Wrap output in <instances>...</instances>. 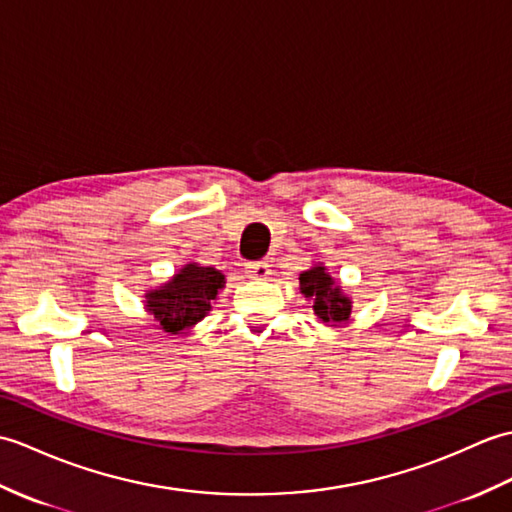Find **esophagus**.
Segmentation results:
<instances>
[{
  "label": "esophagus",
  "mask_w": 512,
  "mask_h": 512,
  "mask_svg": "<svg viewBox=\"0 0 512 512\" xmlns=\"http://www.w3.org/2000/svg\"><path fill=\"white\" fill-rule=\"evenodd\" d=\"M245 271H247L249 278H256V280H263L271 274L269 263H265V260H260V263H247Z\"/></svg>",
  "instance_id": "obj_1"
}]
</instances>
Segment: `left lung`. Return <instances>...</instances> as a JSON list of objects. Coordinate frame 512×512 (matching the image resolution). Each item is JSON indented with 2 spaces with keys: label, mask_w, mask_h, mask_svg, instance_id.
<instances>
[{
  "label": "left lung",
  "mask_w": 512,
  "mask_h": 512,
  "mask_svg": "<svg viewBox=\"0 0 512 512\" xmlns=\"http://www.w3.org/2000/svg\"><path fill=\"white\" fill-rule=\"evenodd\" d=\"M300 291L311 300L317 320L328 326H342L350 320L352 302L331 278L324 265H313L300 274Z\"/></svg>",
  "instance_id": "left-lung-1"
}]
</instances>
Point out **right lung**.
<instances>
[{
  "label": "right lung",
  "mask_w": 512,
  "mask_h": 512,
  "mask_svg": "<svg viewBox=\"0 0 512 512\" xmlns=\"http://www.w3.org/2000/svg\"><path fill=\"white\" fill-rule=\"evenodd\" d=\"M223 285L225 276L219 269L188 263L166 285L146 293L144 306L166 333L177 335L208 315Z\"/></svg>",
  "instance_id": "1"
}]
</instances>
